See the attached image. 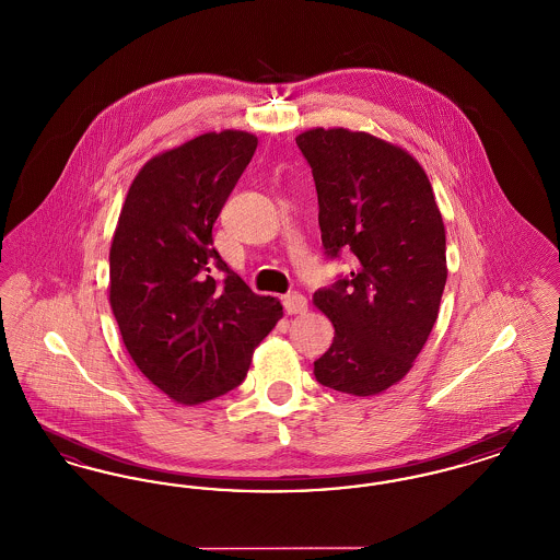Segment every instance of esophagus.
Listing matches in <instances>:
<instances>
[{
  "label": "esophagus",
  "mask_w": 560,
  "mask_h": 560,
  "mask_svg": "<svg viewBox=\"0 0 560 560\" xmlns=\"http://www.w3.org/2000/svg\"><path fill=\"white\" fill-rule=\"evenodd\" d=\"M283 308L288 315H302V313H306L308 302L302 293L290 292L288 295H283Z\"/></svg>",
  "instance_id": "esophagus-1"
}]
</instances>
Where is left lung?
Returning a JSON list of instances; mask_svg holds the SVG:
<instances>
[{
  "label": "left lung",
  "instance_id": "8db88e82",
  "mask_svg": "<svg viewBox=\"0 0 560 560\" xmlns=\"http://www.w3.org/2000/svg\"><path fill=\"white\" fill-rule=\"evenodd\" d=\"M319 197L327 258L352 270L313 300L334 323L317 382L372 397L402 380L427 345L447 281L445 226L427 172L372 133L315 128L295 138Z\"/></svg>",
  "mask_w": 560,
  "mask_h": 560
}]
</instances>
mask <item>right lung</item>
<instances>
[{
	"mask_svg": "<svg viewBox=\"0 0 560 560\" xmlns=\"http://www.w3.org/2000/svg\"><path fill=\"white\" fill-rule=\"evenodd\" d=\"M256 147L254 133L224 130L147 161L110 243L108 300L124 345L183 405L237 388L283 317L281 302L252 292L213 247V222Z\"/></svg>",
	"mask_w": 560,
	"mask_h": 560,
	"instance_id": "1",
	"label": "right lung"
}]
</instances>
